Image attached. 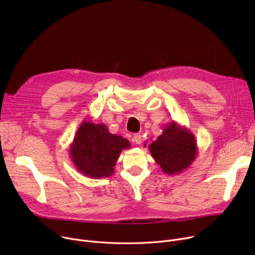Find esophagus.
<instances>
[{
	"mask_svg": "<svg viewBox=\"0 0 255 255\" xmlns=\"http://www.w3.org/2000/svg\"><path fill=\"white\" fill-rule=\"evenodd\" d=\"M141 140H142V137H141V134H139V133H135V134L133 135V141H134L136 144H140Z\"/></svg>",
	"mask_w": 255,
	"mask_h": 255,
	"instance_id": "esophagus-1",
	"label": "esophagus"
}]
</instances>
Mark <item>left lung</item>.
I'll use <instances>...</instances> for the list:
<instances>
[{"mask_svg":"<svg viewBox=\"0 0 255 255\" xmlns=\"http://www.w3.org/2000/svg\"><path fill=\"white\" fill-rule=\"evenodd\" d=\"M149 150L161 170L169 176L188 168L198 154L193 133L177 122L167 124L162 134L149 144Z\"/></svg>","mask_w":255,"mask_h":255,"instance_id":"left-lung-1","label":"left lung"}]
</instances>
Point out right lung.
Here are the masks:
<instances>
[{
    "mask_svg": "<svg viewBox=\"0 0 255 255\" xmlns=\"http://www.w3.org/2000/svg\"><path fill=\"white\" fill-rule=\"evenodd\" d=\"M130 148V141L112 134L104 124L85 120L78 127L69 155L77 171L88 178H109L115 172L121 152Z\"/></svg>",
    "mask_w": 255,
    "mask_h": 255,
    "instance_id": "add662e5",
    "label": "right lung"
}]
</instances>
